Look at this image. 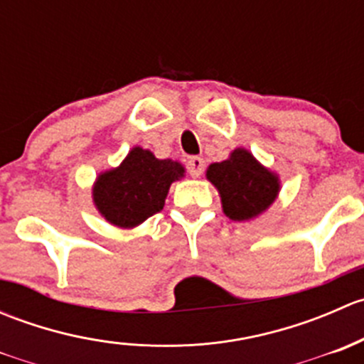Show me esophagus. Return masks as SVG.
Segmentation results:
<instances>
[{"label": "esophagus", "instance_id": "esophagus-1", "mask_svg": "<svg viewBox=\"0 0 364 364\" xmlns=\"http://www.w3.org/2000/svg\"><path fill=\"white\" fill-rule=\"evenodd\" d=\"M204 167H205L204 160L199 159V156H192V159L186 161V168H188L192 178H199V176H203Z\"/></svg>", "mask_w": 364, "mask_h": 364}]
</instances>
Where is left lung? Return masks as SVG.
Masks as SVG:
<instances>
[{"label":"left lung","mask_w":364,"mask_h":364,"mask_svg":"<svg viewBox=\"0 0 364 364\" xmlns=\"http://www.w3.org/2000/svg\"><path fill=\"white\" fill-rule=\"evenodd\" d=\"M205 176L218 188L223 213L236 222L260 215L277 199L280 188L277 176L247 149H234L229 160L211 164Z\"/></svg>","instance_id":"1"}]
</instances>
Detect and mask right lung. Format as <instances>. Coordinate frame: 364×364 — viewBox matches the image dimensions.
<instances>
[{
    "label": "right lung",
    "mask_w": 364,
    "mask_h": 364,
    "mask_svg": "<svg viewBox=\"0 0 364 364\" xmlns=\"http://www.w3.org/2000/svg\"><path fill=\"white\" fill-rule=\"evenodd\" d=\"M183 172L178 161L159 160L148 149L134 148L119 167L97 179L95 204L107 222L130 229L164 209L168 186Z\"/></svg>",
    "instance_id": "obj_1"
}]
</instances>
